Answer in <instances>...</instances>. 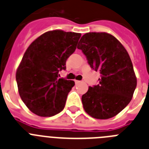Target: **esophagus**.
Masks as SVG:
<instances>
[{"label": "esophagus", "instance_id": "1", "mask_svg": "<svg viewBox=\"0 0 149 149\" xmlns=\"http://www.w3.org/2000/svg\"><path fill=\"white\" fill-rule=\"evenodd\" d=\"M80 82H81V81H79V80H75V83H76V84L79 83Z\"/></svg>", "mask_w": 149, "mask_h": 149}]
</instances>
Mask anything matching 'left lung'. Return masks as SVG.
Wrapping results in <instances>:
<instances>
[{"label":"left lung","mask_w":149,"mask_h":149,"mask_svg":"<svg viewBox=\"0 0 149 149\" xmlns=\"http://www.w3.org/2000/svg\"><path fill=\"white\" fill-rule=\"evenodd\" d=\"M91 67L100 71L99 85L89 87L82 97L85 111L94 118L108 119L131 100L136 77L128 53L116 37L106 32H90L79 42Z\"/></svg>","instance_id":"obj_1"}]
</instances>
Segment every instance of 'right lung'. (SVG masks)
Instances as JSON below:
<instances>
[{"label": "right lung", "instance_id": "1", "mask_svg": "<svg viewBox=\"0 0 149 149\" xmlns=\"http://www.w3.org/2000/svg\"><path fill=\"white\" fill-rule=\"evenodd\" d=\"M81 33L54 30L28 46L15 73L19 95L33 113L50 117L64 109L72 80L58 79L67 59L75 52Z\"/></svg>", "mask_w": 149, "mask_h": 149}]
</instances>
